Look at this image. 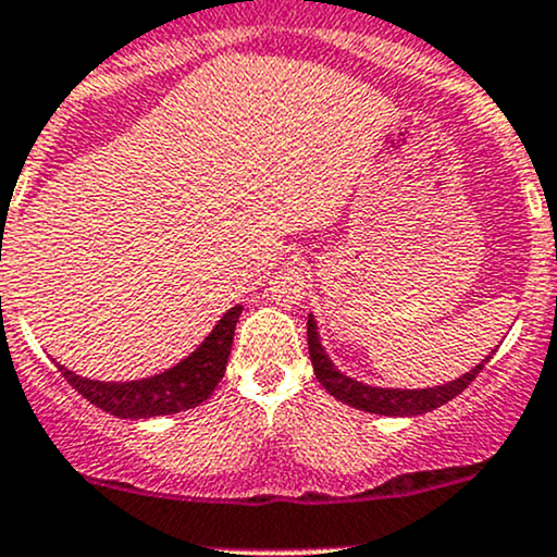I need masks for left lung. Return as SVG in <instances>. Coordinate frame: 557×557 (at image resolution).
Masks as SVG:
<instances>
[{
    "instance_id": "1",
    "label": "left lung",
    "mask_w": 557,
    "mask_h": 557,
    "mask_svg": "<svg viewBox=\"0 0 557 557\" xmlns=\"http://www.w3.org/2000/svg\"><path fill=\"white\" fill-rule=\"evenodd\" d=\"M307 338H309V357L311 364H314L317 381L322 383L330 391V396H335L338 401H344L348 407L364 409V412L372 414H391V418H407V414H423L431 412V409L447 405V401L455 399L457 394H462L470 383L475 381L484 364L492 357H486L484 362L475 364L473 370L466 372L457 381L444 383V386L436 388H375L364 386V383L354 381V377H346L344 372L333 368V362L327 359L325 348L320 344V333H317L314 317L309 314L307 322Z\"/></svg>"
}]
</instances>
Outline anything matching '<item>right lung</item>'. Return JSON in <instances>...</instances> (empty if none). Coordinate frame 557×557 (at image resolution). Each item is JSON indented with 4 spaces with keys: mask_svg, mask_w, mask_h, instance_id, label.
Masks as SVG:
<instances>
[{
    "mask_svg": "<svg viewBox=\"0 0 557 557\" xmlns=\"http://www.w3.org/2000/svg\"><path fill=\"white\" fill-rule=\"evenodd\" d=\"M240 311L243 307H232L219 320V325L211 330L209 338L200 344V348H195L176 368L161 372V375L145 377V381L102 383L73 375L63 364H58V370L84 399L100 407L102 412L115 414V418L139 420L193 409L200 401L209 399L216 383L222 381L224 370H227L230 348Z\"/></svg>",
    "mask_w": 557,
    "mask_h": 557,
    "instance_id": "add662e5",
    "label": "right lung"
}]
</instances>
